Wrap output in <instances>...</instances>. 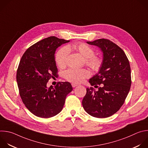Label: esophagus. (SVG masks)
Masks as SVG:
<instances>
[{"label":"esophagus","instance_id":"34e87169","mask_svg":"<svg viewBox=\"0 0 148 148\" xmlns=\"http://www.w3.org/2000/svg\"><path fill=\"white\" fill-rule=\"evenodd\" d=\"M71 85H72V86H73V88H74V87H76L77 86H78V84H75V83H72V84H71Z\"/></svg>","mask_w":148,"mask_h":148}]
</instances>
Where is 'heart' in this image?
<instances>
[{
  "mask_svg": "<svg viewBox=\"0 0 148 148\" xmlns=\"http://www.w3.org/2000/svg\"><path fill=\"white\" fill-rule=\"evenodd\" d=\"M75 50L78 52L82 56L86 59V63L93 70H96L99 69L101 65V59L94 55L93 49L84 43H77L70 45L68 47H63L57 53L55 60L57 64L60 67H63L66 64L69 55V50ZM90 75L89 72L84 69L70 68L64 73L66 79L74 83H80L85 78Z\"/></svg>",
  "mask_w": 148,
  "mask_h": 148,
  "instance_id": "b5f03b06",
  "label": "heart"
}]
</instances>
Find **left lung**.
Returning a JSON list of instances; mask_svg holds the SVG:
<instances>
[{
  "label": "left lung",
  "instance_id": "obj_1",
  "mask_svg": "<svg viewBox=\"0 0 148 148\" xmlns=\"http://www.w3.org/2000/svg\"><path fill=\"white\" fill-rule=\"evenodd\" d=\"M97 46L103 53V60L99 72L89 79L91 86L82 102L89 115L106 118L116 113L123 105L131 85V68L128 58L122 49L108 39H99L86 42Z\"/></svg>",
  "mask_w": 148,
  "mask_h": 148
}]
</instances>
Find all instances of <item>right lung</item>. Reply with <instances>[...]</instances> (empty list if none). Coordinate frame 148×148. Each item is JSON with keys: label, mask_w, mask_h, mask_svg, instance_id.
<instances>
[{"label": "right lung", "mask_w": 148, "mask_h": 148, "mask_svg": "<svg viewBox=\"0 0 148 148\" xmlns=\"http://www.w3.org/2000/svg\"><path fill=\"white\" fill-rule=\"evenodd\" d=\"M69 42L55 36L45 38L29 47L21 59L16 76L20 95L26 108L37 117L50 118L59 114L73 90L69 82L47 86L49 79L58 76L56 49Z\"/></svg>", "instance_id": "add662e5"}]
</instances>
